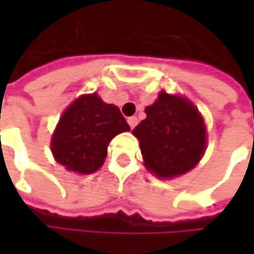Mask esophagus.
Returning <instances> with one entry per match:
<instances>
[{
    "label": "esophagus",
    "instance_id": "esophagus-1",
    "mask_svg": "<svg viewBox=\"0 0 254 254\" xmlns=\"http://www.w3.org/2000/svg\"><path fill=\"white\" fill-rule=\"evenodd\" d=\"M127 124H129V127L133 129V127H136V124H138V119L132 116V118H129V119H127Z\"/></svg>",
    "mask_w": 254,
    "mask_h": 254
}]
</instances>
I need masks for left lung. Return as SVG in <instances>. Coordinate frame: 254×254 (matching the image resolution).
Listing matches in <instances>:
<instances>
[{
    "label": "left lung",
    "instance_id": "obj_1",
    "mask_svg": "<svg viewBox=\"0 0 254 254\" xmlns=\"http://www.w3.org/2000/svg\"><path fill=\"white\" fill-rule=\"evenodd\" d=\"M147 118L132 130L145 168L157 178H175L195 168L206 150V127L185 97L162 91L145 109Z\"/></svg>",
    "mask_w": 254,
    "mask_h": 254
}]
</instances>
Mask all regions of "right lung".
I'll return each mask as SVG.
<instances>
[{
	"label": "right lung",
	"instance_id": "obj_1",
	"mask_svg": "<svg viewBox=\"0 0 254 254\" xmlns=\"http://www.w3.org/2000/svg\"><path fill=\"white\" fill-rule=\"evenodd\" d=\"M130 127L121 110L104 103L95 92L80 95L63 113L51 138L57 163L82 175L100 169L109 142Z\"/></svg>",
	"mask_w": 254,
	"mask_h": 254
}]
</instances>
